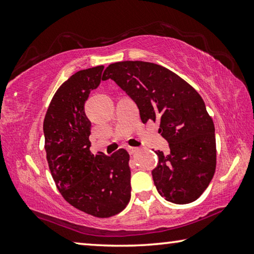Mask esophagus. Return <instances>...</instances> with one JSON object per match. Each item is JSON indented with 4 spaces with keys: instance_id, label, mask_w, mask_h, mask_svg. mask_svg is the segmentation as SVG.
<instances>
[{
    "instance_id": "obj_1",
    "label": "esophagus",
    "mask_w": 254,
    "mask_h": 254,
    "mask_svg": "<svg viewBox=\"0 0 254 254\" xmlns=\"http://www.w3.org/2000/svg\"><path fill=\"white\" fill-rule=\"evenodd\" d=\"M127 151L130 152L131 154H134V153H136L137 151H139V148H136V147H127Z\"/></svg>"
}]
</instances>
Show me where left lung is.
<instances>
[{"label": "left lung", "mask_w": 254, "mask_h": 254, "mask_svg": "<svg viewBox=\"0 0 254 254\" xmlns=\"http://www.w3.org/2000/svg\"><path fill=\"white\" fill-rule=\"evenodd\" d=\"M130 96L143 123L160 121L159 133L170 152L159 158L151 174L166 200L188 204L203 194L216 167V141L212 118L203 98L190 85L167 68L145 62H120L103 72Z\"/></svg>", "instance_id": "obj_1"}]
</instances>
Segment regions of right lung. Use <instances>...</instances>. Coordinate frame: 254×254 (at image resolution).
Masks as SVG:
<instances>
[{"mask_svg": "<svg viewBox=\"0 0 254 254\" xmlns=\"http://www.w3.org/2000/svg\"><path fill=\"white\" fill-rule=\"evenodd\" d=\"M104 66L79 70L53 97L44 121L45 149L51 176L68 203L95 217H110L131 198L130 156L119 149L112 156L91 152L92 123L84 105L98 87Z\"/></svg>", "mask_w": 254, "mask_h": 254, "instance_id": "obj_1", "label": "right lung"}]
</instances>
